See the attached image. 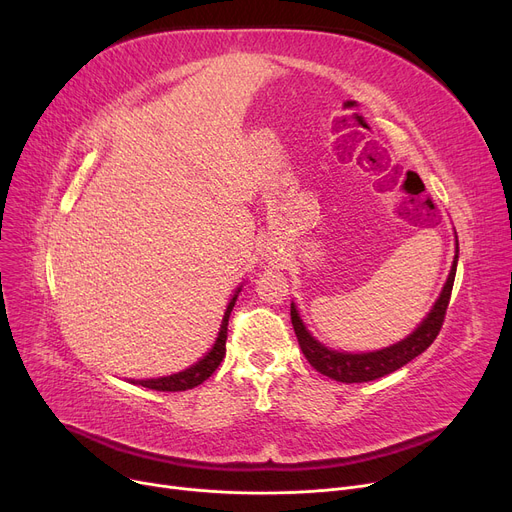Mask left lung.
<instances>
[{"label": "left lung", "mask_w": 512, "mask_h": 512, "mask_svg": "<svg viewBox=\"0 0 512 512\" xmlns=\"http://www.w3.org/2000/svg\"><path fill=\"white\" fill-rule=\"evenodd\" d=\"M456 261H459V247H456L454 263L450 276L444 284V290L440 294L438 303L434 305L432 313L425 317L423 324L402 342L384 348V351H375V353H363V355H348V353H338L330 351L324 344H319L303 326V321L297 313V307L290 305V319H292V328L294 334H297L299 346L311 367H315L319 373L328 375V378L344 384H361V382H371L384 378V375L400 369L402 365H407L415 357H419L423 351H427V346L436 340V336L442 330L446 309L450 303V294H452V284L456 276Z\"/></svg>", "instance_id": "left-lung-1"}]
</instances>
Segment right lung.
Segmentation results:
<instances>
[{
  "label": "right lung",
  "instance_id": "obj_1",
  "mask_svg": "<svg viewBox=\"0 0 512 512\" xmlns=\"http://www.w3.org/2000/svg\"><path fill=\"white\" fill-rule=\"evenodd\" d=\"M236 297L238 294H234V299L230 301L228 309H226V315H224V321H222V330H220V336L218 340H215L211 351L193 367H188L186 371H180V373H174V375H168V378H159V380H139V382H132V384H141L149 390H157V392H180V390H191L199 384H203L209 375L220 367L222 359L226 357V338H228V319H230V311L236 303Z\"/></svg>",
  "mask_w": 512,
  "mask_h": 512
}]
</instances>
